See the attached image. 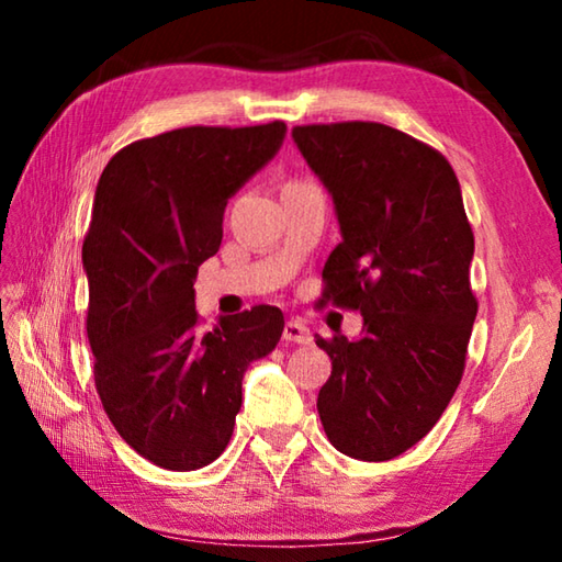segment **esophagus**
Returning a JSON list of instances; mask_svg holds the SVG:
<instances>
[{"label": "esophagus", "mask_w": 562, "mask_h": 562, "mask_svg": "<svg viewBox=\"0 0 562 562\" xmlns=\"http://www.w3.org/2000/svg\"><path fill=\"white\" fill-rule=\"evenodd\" d=\"M282 339L294 341V345H310V341H312L310 327L302 325L300 319H288V322H284V329H282Z\"/></svg>", "instance_id": "esophagus-1"}]
</instances>
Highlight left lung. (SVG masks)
Masks as SVG:
<instances>
[{"label":"left lung","instance_id":"1","mask_svg":"<svg viewBox=\"0 0 562 562\" xmlns=\"http://www.w3.org/2000/svg\"><path fill=\"white\" fill-rule=\"evenodd\" d=\"M292 138L341 233L322 270V304L364 317L357 339L317 337L331 359L322 426L351 459H396L449 406L479 312L459 178L439 150L384 123L294 126Z\"/></svg>","mask_w":562,"mask_h":562}]
</instances>
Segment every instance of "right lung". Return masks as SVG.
<instances>
[{"mask_svg": "<svg viewBox=\"0 0 562 562\" xmlns=\"http://www.w3.org/2000/svg\"><path fill=\"white\" fill-rule=\"evenodd\" d=\"M284 133L282 121L176 128L121 148L99 178L81 250L93 379L121 439L160 469L225 451L247 367L282 337L270 304L198 331L193 282L221 247L227 201Z\"/></svg>", "mask_w": 562, "mask_h": 562, "instance_id": "right-lung-1", "label": "right lung"}]
</instances>
